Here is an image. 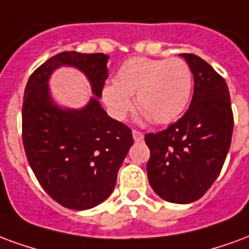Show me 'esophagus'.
I'll return each instance as SVG.
<instances>
[{
    "instance_id": "1",
    "label": "esophagus",
    "mask_w": 249,
    "mask_h": 249,
    "mask_svg": "<svg viewBox=\"0 0 249 249\" xmlns=\"http://www.w3.org/2000/svg\"><path fill=\"white\" fill-rule=\"evenodd\" d=\"M132 137H134L135 142H141L143 139V132L138 131V130H132Z\"/></svg>"
}]
</instances>
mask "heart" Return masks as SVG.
<instances>
[{
  "label": "heart",
  "mask_w": 249,
  "mask_h": 249,
  "mask_svg": "<svg viewBox=\"0 0 249 249\" xmlns=\"http://www.w3.org/2000/svg\"><path fill=\"white\" fill-rule=\"evenodd\" d=\"M192 71L182 58L132 57L119 66L115 82L105 85L102 99L112 117L123 119L131 110V95L142 117L159 124L174 122L190 102Z\"/></svg>",
  "instance_id": "heart-1"
}]
</instances>
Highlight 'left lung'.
I'll list each match as a JSON object with an SVG mask.
<instances>
[{
    "label": "left lung",
    "instance_id": "left-lung-1",
    "mask_svg": "<svg viewBox=\"0 0 249 249\" xmlns=\"http://www.w3.org/2000/svg\"><path fill=\"white\" fill-rule=\"evenodd\" d=\"M194 74L191 105L179 121L157 134H146L150 148L147 177L167 201L188 204L216 180L233 131L230 91L224 78L195 54H180Z\"/></svg>",
    "mask_w": 249,
    "mask_h": 249
}]
</instances>
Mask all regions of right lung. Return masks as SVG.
<instances>
[{
	"label": "right lung",
	"mask_w": 249,
	"mask_h": 249,
	"mask_svg": "<svg viewBox=\"0 0 249 249\" xmlns=\"http://www.w3.org/2000/svg\"><path fill=\"white\" fill-rule=\"evenodd\" d=\"M108 55L62 52L29 78L22 105V141L28 162L43 190L61 206L89 210L111 195L117 174L134 143L130 127L107 115L98 101L108 77ZM59 66H74L96 95L81 110L52 102L48 78Z\"/></svg>",
	"instance_id": "1"
}]
</instances>
